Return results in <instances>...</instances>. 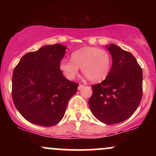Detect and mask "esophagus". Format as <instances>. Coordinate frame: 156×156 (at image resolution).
I'll list each match as a JSON object with an SVG mask.
<instances>
[{
	"instance_id": "1",
	"label": "esophagus",
	"mask_w": 156,
	"mask_h": 156,
	"mask_svg": "<svg viewBox=\"0 0 156 156\" xmlns=\"http://www.w3.org/2000/svg\"><path fill=\"white\" fill-rule=\"evenodd\" d=\"M84 87V86L83 85V84H80L79 85H78V90H81V89H82V88Z\"/></svg>"
}]
</instances>
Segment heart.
Returning a JSON list of instances; mask_svg holds the SVG:
<instances>
[{"label":"heart","mask_w":156,"mask_h":156,"mask_svg":"<svg viewBox=\"0 0 156 156\" xmlns=\"http://www.w3.org/2000/svg\"><path fill=\"white\" fill-rule=\"evenodd\" d=\"M72 61L62 60L59 69L69 80L76 78L81 72L92 82L103 81L109 73L112 58L106 50L94 47H84L71 54Z\"/></svg>","instance_id":"b5f03b06"}]
</instances>
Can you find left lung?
I'll return each instance as SVG.
<instances>
[{"instance_id":"8db88e82","label":"left lung","mask_w":156,"mask_h":156,"mask_svg":"<svg viewBox=\"0 0 156 156\" xmlns=\"http://www.w3.org/2000/svg\"><path fill=\"white\" fill-rule=\"evenodd\" d=\"M112 66L106 79L92 86L88 104L92 114L103 123L114 125L130 118L143 96V71L134 56L111 44L106 45Z\"/></svg>"}]
</instances>
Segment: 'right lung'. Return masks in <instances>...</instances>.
<instances>
[{
	"label": "right lung",
	"instance_id": "obj_1",
	"mask_svg": "<svg viewBox=\"0 0 156 156\" xmlns=\"http://www.w3.org/2000/svg\"><path fill=\"white\" fill-rule=\"evenodd\" d=\"M66 47L46 45L25 54L13 70L12 101L31 123L50 127L65 115L69 99L78 84L67 80L59 69Z\"/></svg>",
	"mask_w": 156,
	"mask_h": 156
}]
</instances>
